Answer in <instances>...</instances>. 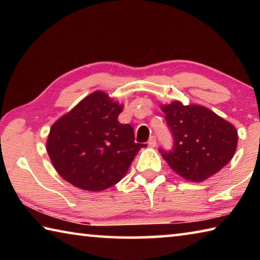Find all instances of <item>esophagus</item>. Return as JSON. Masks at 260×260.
<instances>
[{"mask_svg":"<svg viewBox=\"0 0 260 260\" xmlns=\"http://www.w3.org/2000/svg\"><path fill=\"white\" fill-rule=\"evenodd\" d=\"M148 146L151 147V148H155L157 146V140H156V136H150V139L148 141Z\"/></svg>","mask_w":260,"mask_h":260,"instance_id":"1","label":"esophagus"}]
</instances>
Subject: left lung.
Listing matches in <instances>:
<instances>
[{"instance_id": "left-lung-1", "label": "left lung", "mask_w": 260, "mask_h": 260, "mask_svg": "<svg viewBox=\"0 0 260 260\" xmlns=\"http://www.w3.org/2000/svg\"><path fill=\"white\" fill-rule=\"evenodd\" d=\"M174 146L160 153L175 173L202 182L225 167L237 147V131L231 122L202 105L179 101L161 105Z\"/></svg>"}]
</instances>
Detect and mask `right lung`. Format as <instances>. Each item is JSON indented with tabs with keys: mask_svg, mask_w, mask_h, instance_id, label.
<instances>
[{
	"mask_svg": "<svg viewBox=\"0 0 260 260\" xmlns=\"http://www.w3.org/2000/svg\"><path fill=\"white\" fill-rule=\"evenodd\" d=\"M122 104L94 91L51 126L47 151L65 181L83 190L102 191L125 177L136 153L134 129L120 124Z\"/></svg>",
	"mask_w": 260,
	"mask_h": 260,
	"instance_id": "1",
	"label": "right lung"
}]
</instances>
